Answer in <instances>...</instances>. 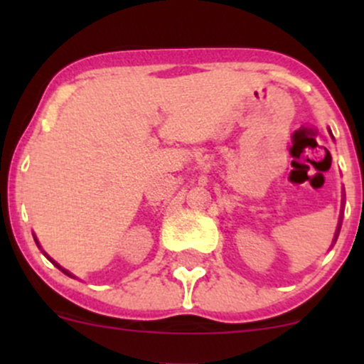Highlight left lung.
<instances>
[{
	"label": "left lung",
	"instance_id": "1",
	"mask_svg": "<svg viewBox=\"0 0 364 364\" xmlns=\"http://www.w3.org/2000/svg\"><path fill=\"white\" fill-rule=\"evenodd\" d=\"M337 231H339V229H337Z\"/></svg>",
	"mask_w": 364,
	"mask_h": 364
}]
</instances>
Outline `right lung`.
I'll return each instance as SVG.
<instances>
[{"label": "right lung", "mask_w": 364, "mask_h": 364, "mask_svg": "<svg viewBox=\"0 0 364 364\" xmlns=\"http://www.w3.org/2000/svg\"><path fill=\"white\" fill-rule=\"evenodd\" d=\"M60 269H61V267H60ZM63 272H65V274H68V272H66V270H63ZM70 275V274H68Z\"/></svg>", "instance_id": "obj_1"}]
</instances>
